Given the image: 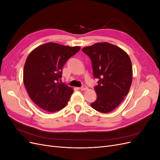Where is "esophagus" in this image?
<instances>
[{
	"instance_id": "esophagus-1",
	"label": "esophagus",
	"mask_w": 160,
	"mask_h": 160,
	"mask_svg": "<svg viewBox=\"0 0 160 160\" xmlns=\"http://www.w3.org/2000/svg\"><path fill=\"white\" fill-rule=\"evenodd\" d=\"M80 89L81 91H84V90H87L88 89V87L85 86V85H83L81 87V88H80Z\"/></svg>"
}]
</instances>
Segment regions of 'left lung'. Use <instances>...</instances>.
Instances as JSON below:
<instances>
[{"label":"left lung","mask_w":160,"mask_h":160,"mask_svg":"<svg viewBox=\"0 0 160 160\" xmlns=\"http://www.w3.org/2000/svg\"><path fill=\"white\" fill-rule=\"evenodd\" d=\"M82 51L92 61L97 99L91 106L101 113H109L122 103L132 82V65L127 52L109 42H98Z\"/></svg>","instance_id":"obj_1"}]
</instances>
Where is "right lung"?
Segmentation results:
<instances>
[{
    "label": "right lung",
    "instance_id": "obj_1",
    "mask_svg": "<svg viewBox=\"0 0 160 160\" xmlns=\"http://www.w3.org/2000/svg\"><path fill=\"white\" fill-rule=\"evenodd\" d=\"M81 49L47 42L28 55L23 70V83L32 101L48 112L61 110L68 103L73 89L60 83L67 61Z\"/></svg>",
    "mask_w": 160,
    "mask_h": 160
}]
</instances>
